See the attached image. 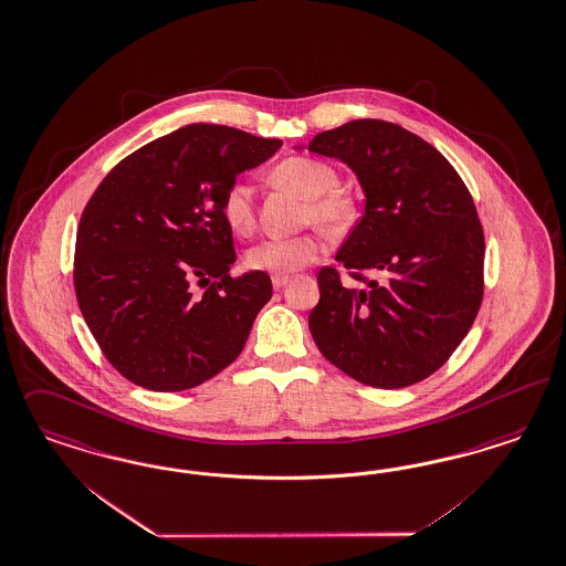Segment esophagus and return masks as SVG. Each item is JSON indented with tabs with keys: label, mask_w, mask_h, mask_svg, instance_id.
<instances>
[{
	"label": "esophagus",
	"mask_w": 566,
	"mask_h": 566,
	"mask_svg": "<svg viewBox=\"0 0 566 566\" xmlns=\"http://www.w3.org/2000/svg\"><path fill=\"white\" fill-rule=\"evenodd\" d=\"M287 281H290V276H287V274H274V276H273L274 290H281V287H285V285H287Z\"/></svg>",
	"instance_id": "esophagus-1"
}]
</instances>
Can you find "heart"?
Here are the masks:
<instances>
[{
    "instance_id": "1",
    "label": "heart",
    "mask_w": 566,
    "mask_h": 566,
    "mask_svg": "<svg viewBox=\"0 0 566 566\" xmlns=\"http://www.w3.org/2000/svg\"><path fill=\"white\" fill-rule=\"evenodd\" d=\"M274 185L292 189L306 199L304 222H313L325 232H344L356 218V201L339 187V174L327 161L313 157H287L271 174ZM222 216L234 234H250L255 227L253 189L248 182H234L222 199ZM325 253V241L308 232L297 237L264 239L245 255L252 271L290 274L311 266Z\"/></svg>"
}]
</instances>
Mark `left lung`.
<instances>
[{
	"label": "left lung",
	"mask_w": 566,
	"mask_h": 566,
	"mask_svg": "<svg viewBox=\"0 0 566 566\" xmlns=\"http://www.w3.org/2000/svg\"><path fill=\"white\" fill-rule=\"evenodd\" d=\"M308 150L344 161L365 192V213L335 253L365 285L344 287L335 269H321L314 344L374 388L432 376L481 308L484 234L470 190L437 148L381 119L321 132Z\"/></svg>",
	"instance_id": "8db88e82"
}]
</instances>
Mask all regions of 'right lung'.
Returning <instances> with one entry per match:
<instances>
[{"label":"right lung","mask_w":566,"mask_h":566,"mask_svg":"<svg viewBox=\"0 0 566 566\" xmlns=\"http://www.w3.org/2000/svg\"><path fill=\"white\" fill-rule=\"evenodd\" d=\"M279 147L234 127H180L127 155L87 201L77 302L108 363L136 386L189 390L241 355L273 283L262 271L229 274L237 255L222 199Z\"/></svg>","instance_id":"add662e5"}]
</instances>
